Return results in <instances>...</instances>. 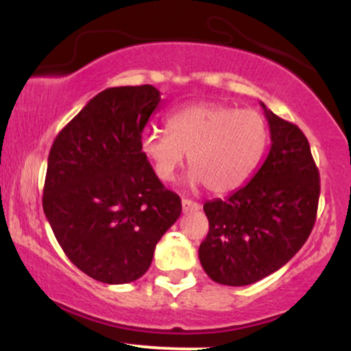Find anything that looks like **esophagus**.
<instances>
[{"instance_id": "obj_1", "label": "esophagus", "mask_w": 351, "mask_h": 351, "mask_svg": "<svg viewBox=\"0 0 351 351\" xmlns=\"http://www.w3.org/2000/svg\"><path fill=\"white\" fill-rule=\"evenodd\" d=\"M181 206H183V213H195V211H199L201 204L191 199H183L181 201Z\"/></svg>"}]
</instances>
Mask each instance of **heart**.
I'll use <instances>...</instances> for the list:
<instances>
[{
	"label": "heart",
	"mask_w": 351,
	"mask_h": 351,
	"mask_svg": "<svg viewBox=\"0 0 351 351\" xmlns=\"http://www.w3.org/2000/svg\"><path fill=\"white\" fill-rule=\"evenodd\" d=\"M267 143V125L256 110L223 104H195L173 112L167 130L142 136V153L155 175L173 181L188 155L191 183L213 193L234 191L247 181Z\"/></svg>",
	"instance_id": "b5f03b06"
}]
</instances>
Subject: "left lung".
<instances>
[{"mask_svg": "<svg viewBox=\"0 0 351 351\" xmlns=\"http://www.w3.org/2000/svg\"><path fill=\"white\" fill-rule=\"evenodd\" d=\"M263 106L271 150L247 184L204 203L209 221L199 263L217 284L249 285L279 271L315 224L320 178L307 136Z\"/></svg>", "mask_w": 351, "mask_h": 351, "instance_id": "obj_1", "label": "left lung"}]
</instances>
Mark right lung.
Segmentation results:
<instances>
[{
    "instance_id": "1",
    "label": "right lung",
    "mask_w": 351,
    "mask_h": 351,
    "mask_svg": "<svg viewBox=\"0 0 351 351\" xmlns=\"http://www.w3.org/2000/svg\"><path fill=\"white\" fill-rule=\"evenodd\" d=\"M160 100L153 86L106 88L51 147L44 215L71 263L104 284L140 279L181 215L140 145Z\"/></svg>"
}]
</instances>
